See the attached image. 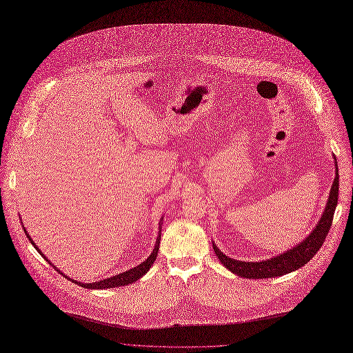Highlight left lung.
<instances>
[{"label":"left lung","instance_id":"1","mask_svg":"<svg viewBox=\"0 0 353 353\" xmlns=\"http://www.w3.org/2000/svg\"><path fill=\"white\" fill-rule=\"evenodd\" d=\"M334 160H335V179L330 191L325 210L321 218H319V221L316 222L314 230L310 232L308 236H305V239L294 245L292 249H288L280 254L272 256L270 259L258 261V262H243V261L232 259L223 252H221L215 245V242L212 241V248L215 254L218 256L219 262L228 270H231L234 274H238L239 277H245V279L280 277L305 266V263H308L312 259V256L319 250V248L323 246L330 232V228L332 225L334 212L338 205L339 174H338L335 156H334Z\"/></svg>","mask_w":353,"mask_h":353}]
</instances>
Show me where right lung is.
<instances>
[{"instance_id":"add662e5","label":"right lung","mask_w":353,"mask_h":353,"mask_svg":"<svg viewBox=\"0 0 353 353\" xmlns=\"http://www.w3.org/2000/svg\"><path fill=\"white\" fill-rule=\"evenodd\" d=\"M162 223H163V218H162V221L159 222L157 239H156V243H154V248H153L152 253L148 256L146 261H143L141 265H138V266H135V268H132V269H130V270L122 272V273H119V274H115V276H111V277H107V279H103V280H100V281H92V283H80V281H77V280H74V279L68 277L60 269H57L54 265H52V262L41 252V249L38 248V245H35V242L32 241V238L29 236V234L26 232L25 228H23V231H25V235H26V238L29 239V242H30L32 245H34V248L43 256V258L46 259V262H48L49 265H52V266L54 268V270H57L63 277H66L68 280H70V281H73V283L81 285L83 288H91V290H105V288H115V287H121V285H126V284L135 283L137 280H139L142 276H145V274L149 272V269L153 266V263H154V261H156V256H157V252H159L160 235H162Z\"/></svg>"}]
</instances>
